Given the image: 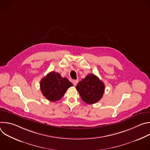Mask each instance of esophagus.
Instances as JSON below:
<instances>
[{
    "label": "esophagus",
    "instance_id": "esophagus-1",
    "mask_svg": "<svg viewBox=\"0 0 150 150\" xmlns=\"http://www.w3.org/2000/svg\"><path fill=\"white\" fill-rule=\"evenodd\" d=\"M72 83H73V84H74V85H76V84H77V83H78V81L77 80H73L72 81Z\"/></svg>",
    "mask_w": 150,
    "mask_h": 150
}]
</instances>
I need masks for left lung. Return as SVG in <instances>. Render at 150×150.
I'll use <instances>...</instances> for the list:
<instances>
[{"label":"left lung","instance_id":"obj_1","mask_svg":"<svg viewBox=\"0 0 150 150\" xmlns=\"http://www.w3.org/2000/svg\"><path fill=\"white\" fill-rule=\"evenodd\" d=\"M76 89L85 103L94 104L102 98L104 84L95 75L89 74L78 82Z\"/></svg>","mask_w":150,"mask_h":150}]
</instances>
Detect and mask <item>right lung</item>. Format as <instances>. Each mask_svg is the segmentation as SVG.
Segmentation results:
<instances>
[{"mask_svg": "<svg viewBox=\"0 0 150 150\" xmlns=\"http://www.w3.org/2000/svg\"><path fill=\"white\" fill-rule=\"evenodd\" d=\"M73 84L67 78H62L59 73L51 72L40 81L41 93L47 100L55 102L60 100Z\"/></svg>", "mask_w": 150, "mask_h": 150, "instance_id": "right-lung-1", "label": "right lung"}]
</instances>
